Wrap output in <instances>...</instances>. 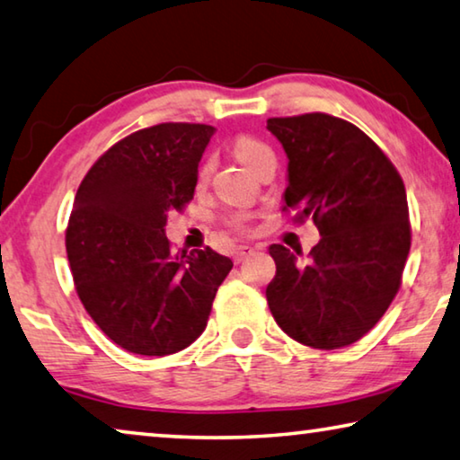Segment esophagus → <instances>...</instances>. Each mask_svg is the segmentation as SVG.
<instances>
[{"mask_svg": "<svg viewBox=\"0 0 460 460\" xmlns=\"http://www.w3.org/2000/svg\"><path fill=\"white\" fill-rule=\"evenodd\" d=\"M253 253V247H250V245H239V247H235V250L231 252V256H233V261H235V264H239V261H243V260H247Z\"/></svg>", "mask_w": 460, "mask_h": 460, "instance_id": "obj_1", "label": "esophagus"}]
</instances>
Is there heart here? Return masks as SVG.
<instances>
[{"label":"heart","mask_w":460,"mask_h":460,"mask_svg":"<svg viewBox=\"0 0 460 460\" xmlns=\"http://www.w3.org/2000/svg\"><path fill=\"white\" fill-rule=\"evenodd\" d=\"M264 153H270V149L261 141H256V138L239 137L235 141V155L245 167H250L258 157L264 155ZM207 172H208V167H204L202 176H207ZM233 225H235V227H239V229L245 227L243 218H235V223H233Z\"/></svg>","instance_id":"1"}]
</instances>
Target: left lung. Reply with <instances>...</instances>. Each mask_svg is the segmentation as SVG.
<instances>
[{
  "mask_svg": "<svg viewBox=\"0 0 460 460\" xmlns=\"http://www.w3.org/2000/svg\"><path fill=\"white\" fill-rule=\"evenodd\" d=\"M288 157L284 213L313 218L319 243L307 261L270 245L276 276L266 288L280 330L298 344L338 349L358 341L385 315L401 287L411 247L410 208L395 165L362 130L309 112L268 119Z\"/></svg>",
  "mask_w": 460,
  "mask_h": 460,
  "instance_id": "8db88e82",
  "label": "left lung"
}]
</instances>
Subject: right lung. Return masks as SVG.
Here are the masks:
<instances>
[{
  "label": "right lung",
  "mask_w": 460,
  "mask_h": 460,
  "mask_svg": "<svg viewBox=\"0 0 460 460\" xmlns=\"http://www.w3.org/2000/svg\"><path fill=\"white\" fill-rule=\"evenodd\" d=\"M215 127L162 122L120 138L77 188L65 247L79 301L116 346L167 356L207 327L233 261L204 247L172 252L167 215L194 199Z\"/></svg>",
  "instance_id": "right-lung-1"
}]
</instances>
